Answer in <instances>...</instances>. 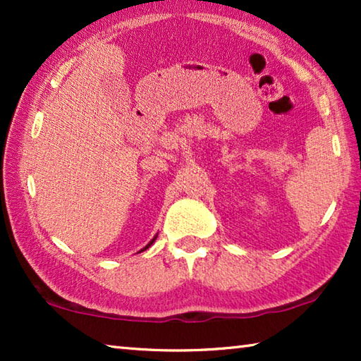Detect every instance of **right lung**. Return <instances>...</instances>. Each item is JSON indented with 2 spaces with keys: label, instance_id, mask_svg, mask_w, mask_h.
Wrapping results in <instances>:
<instances>
[{
  "label": "right lung",
  "instance_id": "add662e5",
  "mask_svg": "<svg viewBox=\"0 0 361 361\" xmlns=\"http://www.w3.org/2000/svg\"><path fill=\"white\" fill-rule=\"evenodd\" d=\"M156 239H157V235H154V237H152V240H149V242H148V245H146V247H143L142 250H140V252H138V253H142V252H145V250H146V248H149V247L152 245V243H154V240H156Z\"/></svg>",
  "mask_w": 361,
  "mask_h": 361
}]
</instances>
